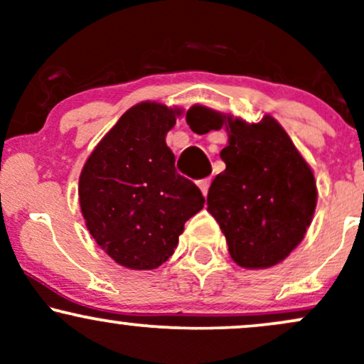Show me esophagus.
I'll list each match as a JSON object with an SVG mask.
<instances>
[{
    "instance_id": "34e87169",
    "label": "esophagus",
    "mask_w": 364,
    "mask_h": 364,
    "mask_svg": "<svg viewBox=\"0 0 364 364\" xmlns=\"http://www.w3.org/2000/svg\"><path fill=\"white\" fill-rule=\"evenodd\" d=\"M198 188L202 190L203 196L208 193V188H210V178H205V179H200L198 181Z\"/></svg>"
}]
</instances>
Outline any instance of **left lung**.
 I'll return each instance as SVG.
<instances>
[{"mask_svg": "<svg viewBox=\"0 0 364 364\" xmlns=\"http://www.w3.org/2000/svg\"><path fill=\"white\" fill-rule=\"evenodd\" d=\"M190 128H224L225 169L207 195V210L219 223L229 255L243 269H270L303 241L316 207V181L304 157L277 119L257 123L195 104Z\"/></svg>", "mask_w": 364, "mask_h": 364, "instance_id": "obj_1", "label": "left lung"}]
</instances>
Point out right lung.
I'll return each mask as SVG.
<instances>
[{"mask_svg": "<svg viewBox=\"0 0 364 364\" xmlns=\"http://www.w3.org/2000/svg\"><path fill=\"white\" fill-rule=\"evenodd\" d=\"M183 107L145 101L124 112L83 164L78 198L92 237L118 265L152 270L205 203L174 168L166 135Z\"/></svg>", "mask_w": 364, "mask_h": 364, "instance_id": "add662e5", "label": "right lung"}]
</instances>
